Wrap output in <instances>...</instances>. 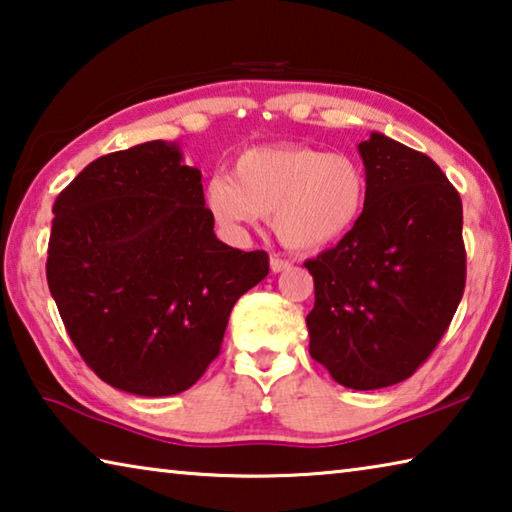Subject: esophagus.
<instances>
[{
  "instance_id": "34e87169",
  "label": "esophagus",
  "mask_w": 512,
  "mask_h": 512,
  "mask_svg": "<svg viewBox=\"0 0 512 512\" xmlns=\"http://www.w3.org/2000/svg\"><path fill=\"white\" fill-rule=\"evenodd\" d=\"M293 264L289 262V259H282V257H277V255H273L271 257V271L273 273H282V271H289Z\"/></svg>"
}]
</instances>
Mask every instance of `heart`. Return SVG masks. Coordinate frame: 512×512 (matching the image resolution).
<instances>
[{
  "mask_svg": "<svg viewBox=\"0 0 512 512\" xmlns=\"http://www.w3.org/2000/svg\"><path fill=\"white\" fill-rule=\"evenodd\" d=\"M368 194V173L352 155L277 144L244 151L232 176L216 173L207 180L205 207L230 235L262 216L271 219L284 246L311 253L339 244L357 228Z\"/></svg>",
  "mask_w": 512,
  "mask_h": 512,
  "instance_id": "1",
  "label": "heart"
}]
</instances>
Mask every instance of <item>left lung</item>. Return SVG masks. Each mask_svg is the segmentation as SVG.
<instances>
[{"label": "left lung", "mask_w": 512, "mask_h": 512, "mask_svg": "<svg viewBox=\"0 0 512 512\" xmlns=\"http://www.w3.org/2000/svg\"><path fill=\"white\" fill-rule=\"evenodd\" d=\"M361 221L309 259V354L334 381L375 391L409 379L443 339L465 289L463 203L429 155L370 133Z\"/></svg>", "instance_id": "left-lung-1"}]
</instances>
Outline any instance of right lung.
Wrapping results in <instances>:
<instances>
[{
	"mask_svg": "<svg viewBox=\"0 0 512 512\" xmlns=\"http://www.w3.org/2000/svg\"><path fill=\"white\" fill-rule=\"evenodd\" d=\"M47 282L69 339L119 391H187L216 359L264 250L216 239L201 171L173 142L90 162L54 203Z\"/></svg>",
	"mask_w": 512,
	"mask_h": 512,
	"instance_id": "add662e5",
	"label": "right lung"
}]
</instances>
